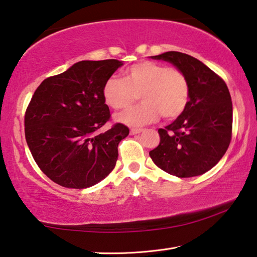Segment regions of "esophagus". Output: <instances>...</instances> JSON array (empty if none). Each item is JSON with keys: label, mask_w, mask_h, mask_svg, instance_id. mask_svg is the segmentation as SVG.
Segmentation results:
<instances>
[{"label": "esophagus", "mask_w": 257, "mask_h": 257, "mask_svg": "<svg viewBox=\"0 0 257 257\" xmlns=\"http://www.w3.org/2000/svg\"><path fill=\"white\" fill-rule=\"evenodd\" d=\"M142 133V129H130V135H138Z\"/></svg>", "instance_id": "1"}]
</instances>
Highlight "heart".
Returning <instances> with one entry per match:
<instances>
[{"mask_svg": "<svg viewBox=\"0 0 257 257\" xmlns=\"http://www.w3.org/2000/svg\"><path fill=\"white\" fill-rule=\"evenodd\" d=\"M124 78L111 76L103 87L104 101L115 110L129 106L138 94L142 103L115 116L116 121L132 127L153 122L161 113L175 119L185 110L189 86L185 75L176 69L153 61L133 64L123 71Z\"/></svg>", "mask_w": 257, "mask_h": 257, "instance_id": "1", "label": "heart"}]
</instances>
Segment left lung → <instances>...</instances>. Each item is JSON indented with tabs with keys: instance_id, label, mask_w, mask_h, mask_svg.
Masks as SVG:
<instances>
[{
	"instance_id": "obj_1",
	"label": "left lung",
	"mask_w": 257,
	"mask_h": 257,
	"mask_svg": "<svg viewBox=\"0 0 257 257\" xmlns=\"http://www.w3.org/2000/svg\"><path fill=\"white\" fill-rule=\"evenodd\" d=\"M170 62L188 81L189 101L181 114L159 129L160 144L150 152L163 171L196 177L214 167L227 152L232 132V103L225 82L196 58L170 51L151 56Z\"/></svg>"
}]
</instances>
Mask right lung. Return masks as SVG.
I'll return each instance as SVG.
<instances>
[{
	"instance_id": "obj_1",
	"label": "right lung",
	"mask_w": 257,
	"mask_h": 257,
	"mask_svg": "<svg viewBox=\"0 0 257 257\" xmlns=\"http://www.w3.org/2000/svg\"><path fill=\"white\" fill-rule=\"evenodd\" d=\"M121 66L114 59L79 61L35 90L25 115L26 141L35 162L58 185L87 188L114 169L129 129L122 123L98 129L110 119L104 84Z\"/></svg>"
}]
</instances>
